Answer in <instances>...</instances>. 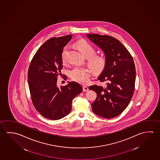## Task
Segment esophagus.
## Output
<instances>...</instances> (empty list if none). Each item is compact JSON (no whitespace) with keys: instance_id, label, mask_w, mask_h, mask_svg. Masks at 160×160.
I'll return each mask as SVG.
<instances>
[{"instance_id":"esophagus-1","label":"esophagus","mask_w":160,"mask_h":160,"mask_svg":"<svg viewBox=\"0 0 160 160\" xmlns=\"http://www.w3.org/2000/svg\"><path fill=\"white\" fill-rule=\"evenodd\" d=\"M82 90H83V91L84 92H87V91H88L89 90V88H88V87H86V86H83L82 87Z\"/></svg>"}]
</instances>
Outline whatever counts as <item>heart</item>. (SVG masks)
I'll use <instances>...</instances> for the list:
<instances>
[{
    "label": "heart",
    "mask_w": 160,
    "mask_h": 160,
    "mask_svg": "<svg viewBox=\"0 0 160 160\" xmlns=\"http://www.w3.org/2000/svg\"><path fill=\"white\" fill-rule=\"evenodd\" d=\"M81 53L86 58L89 66L96 72H100L105 68L106 65L105 58L102 55H95L96 51L90 43L85 40H80L76 43ZM68 46H65L61 53V59L62 63L67 62V53ZM70 76L73 80L81 84H88L90 81L91 71L87 68L76 67L71 70Z\"/></svg>",
    "instance_id": "1"
}]
</instances>
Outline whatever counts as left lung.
I'll use <instances>...</instances> for the list:
<instances>
[{"instance_id":"1","label":"left lung","mask_w":160,"mask_h":160,"mask_svg":"<svg viewBox=\"0 0 160 160\" xmlns=\"http://www.w3.org/2000/svg\"><path fill=\"white\" fill-rule=\"evenodd\" d=\"M86 36L102 50L106 60L105 68L98 77L106 85L89 88L98 95L92 104V109L100 117L114 118L126 109L133 95L136 72L133 58L114 37L98 34Z\"/></svg>"}]
</instances>
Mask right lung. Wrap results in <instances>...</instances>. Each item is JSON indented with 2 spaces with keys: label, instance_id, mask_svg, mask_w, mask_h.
Returning <instances> with one entry per match:
<instances>
[{
  "label": "right lung",
  "instance_id": "add662e5",
  "mask_svg": "<svg viewBox=\"0 0 160 160\" xmlns=\"http://www.w3.org/2000/svg\"><path fill=\"white\" fill-rule=\"evenodd\" d=\"M72 35L53 37L37 50L28 72V82L32 101L38 113L51 120H58L68 115L72 101L82 91L79 83L68 82L58 87V74L62 75L61 53Z\"/></svg>",
  "mask_w": 160,
  "mask_h": 160
}]
</instances>
